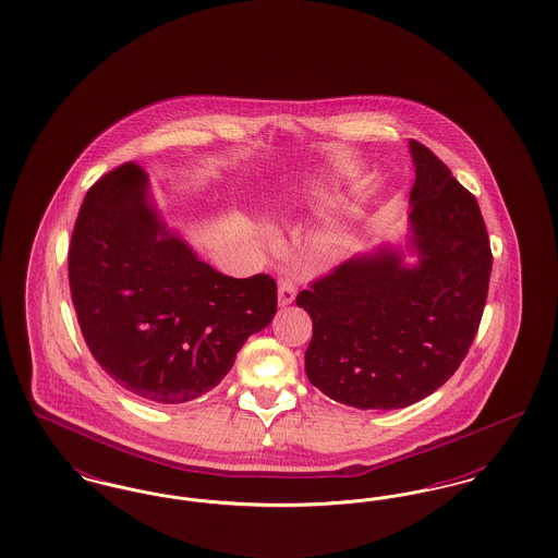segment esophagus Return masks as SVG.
Listing matches in <instances>:
<instances>
[{
	"label": "esophagus",
	"instance_id": "esophagus-1",
	"mask_svg": "<svg viewBox=\"0 0 558 558\" xmlns=\"http://www.w3.org/2000/svg\"><path fill=\"white\" fill-rule=\"evenodd\" d=\"M294 294H296V289H294L291 278H280L278 280V303L282 307L291 305L292 301H294Z\"/></svg>",
	"mask_w": 558,
	"mask_h": 558
}]
</instances>
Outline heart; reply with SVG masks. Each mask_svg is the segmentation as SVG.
<instances>
[{
  "mask_svg": "<svg viewBox=\"0 0 558 558\" xmlns=\"http://www.w3.org/2000/svg\"><path fill=\"white\" fill-rule=\"evenodd\" d=\"M310 196L318 205H330L335 201V194L324 186H312ZM351 244H353V232L343 223H335L318 232L312 248L319 266H332L345 257Z\"/></svg>",
  "mask_w": 558,
  "mask_h": 558,
  "instance_id": "b5f03b06",
  "label": "heart"
}]
</instances>
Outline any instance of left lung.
I'll use <instances>...</instances> for the list:
<instances>
[{
  "instance_id": "obj_1",
  "label": "left lung",
  "mask_w": 558,
  "mask_h": 558,
  "mask_svg": "<svg viewBox=\"0 0 558 558\" xmlns=\"http://www.w3.org/2000/svg\"><path fill=\"white\" fill-rule=\"evenodd\" d=\"M410 155L416 264L378 246L296 294L314 322L310 383L360 410H398L437 391L466 357L487 299L492 248L477 198L425 144L410 140Z\"/></svg>"
}]
</instances>
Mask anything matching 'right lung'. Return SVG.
<instances>
[{
	"label": "right lung",
	"mask_w": 558,
	"mask_h": 558,
	"mask_svg": "<svg viewBox=\"0 0 558 558\" xmlns=\"http://www.w3.org/2000/svg\"><path fill=\"white\" fill-rule=\"evenodd\" d=\"M69 282L96 362L125 391L157 403L209 393L278 303L267 274L239 280L201 262L162 221L135 162L87 190Z\"/></svg>",
	"instance_id": "1"
}]
</instances>
